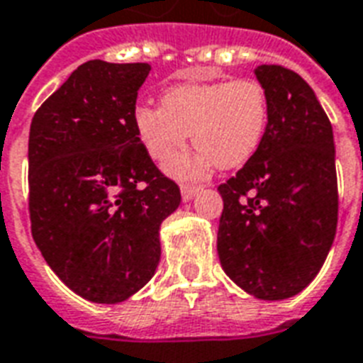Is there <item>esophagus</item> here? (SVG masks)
<instances>
[{
    "label": "esophagus",
    "mask_w": 363,
    "mask_h": 363,
    "mask_svg": "<svg viewBox=\"0 0 363 363\" xmlns=\"http://www.w3.org/2000/svg\"><path fill=\"white\" fill-rule=\"evenodd\" d=\"M201 188L198 184H182L181 186V196H182V201H190L196 198V194L200 192Z\"/></svg>",
    "instance_id": "34e87169"
}]
</instances>
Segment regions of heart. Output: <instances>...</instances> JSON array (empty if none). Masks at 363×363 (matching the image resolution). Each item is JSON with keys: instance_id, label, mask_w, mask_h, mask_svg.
<instances>
[{"instance_id": "heart-1", "label": "heart", "mask_w": 363, "mask_h": 363, "mask_svg": "<svg viewBox=\"0 0 363 363\" xmlns=\"http://www.w3.org/2000/svg\"><path fill=\"white\" fill-rule=\"evenodd\" d=\"M268 95L257 79L181 83L163 93L162 106L140 104L133 121L154 162L167 165L192 133L198 150L171 165L177 177H200L217 163L240 167L267 135Z\"/></svg>"}]
</instances>
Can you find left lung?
I'll list each match as a JSON object with an SVG mask.
<instances>
[{
	"label": "left lung",
	"instance_id": "obj_1",
	"mask_svg": "<svg viewBox=\"0 0 363 363\" xmlns=\"http://www.w3.org/2000/svg\"><path fill=\"white\" fill-rule=\"evenodd\" d=\"M267 135L236 177L218 186L217 251L238 287L261 301L297 295L320 272L337 232L333 129L316 93L295 72L262 65Z\"/></svg>",
	"mask_w": 363,
	"mask_h": 363
}]
</instances>
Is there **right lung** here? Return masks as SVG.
<instances>
[{"mask_svg":"<svg viewBox=\"0 0 363 363\" xmlns=\"http://www.w3.org/2000/svg\"><path fill=\"white\" fill-rule=\"evenodd\" d=\"M148 74L146 62L89 60L30 125L32 236L62 284L91 303H121L150 281L160 226L181 206L133 121Z\"/></svg>","mask_w":363,"mask_h":363,"instance_id":"add662e5","label":"right lung"}]
</instances>
